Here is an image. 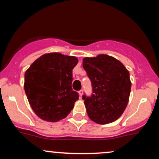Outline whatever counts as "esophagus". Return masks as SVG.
Returning a JSON list of instances; mask_svg holds the SVG:
<instances>
[{
	"mask_svg": "<svg viewBox=\"0 0 159 159\" xmlns=\"http://www.w3.org/2000/svg\"><path fill=\"white\" fill-rule=\"evenodd\" d=\"M83 93H84L83 90H81L80 91H78V94H79V96H80V97H81L82 95H83Z\"/></svg>",
	"mask_w": 159,
	"mask_h": 159,
	"instance_id": "esophagus-1",
	"label": "esophagus"
}]
</instances>
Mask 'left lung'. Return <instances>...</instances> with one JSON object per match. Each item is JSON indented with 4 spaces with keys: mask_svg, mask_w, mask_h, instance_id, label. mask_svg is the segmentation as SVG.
Wrapping results in <instances>:
<instances>
[{
    "mask_svg": "<svg viewBox=\"0 0 159 159\" xmlns=\"http://www.w3.org/2000/svg\"><path fill=\"white\" fill-rule=\"evenodd\" d=\"M83 67L93 87L90 97L83 96L87 115L98 124L114 122L129 102L132 87L129 72L120 61L107 54L84 57Z\"/></svg>",
    "mask_w": 159,
    "mask_h": 159,
    "instance_id": "8db88e82",
    "label": "left lung"
}]
</instances>
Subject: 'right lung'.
<instances>
[{
  "label": "right lung",
  "mask_w": 159,
  "mask_h": 159,
  "mask_svg": "<svg viewBox=\"0 0 159 159\" xmlns=\"http://www.w3.org/2000/svg\"><path fill=\"white\" fill-rule=\"evenodd\" d=\"M78 58L61 53L45 54L25 73V91L30 107L40 119L57 122L73 109L79 96L72 90V69Z\"/></svg>",
  "instance_id": "add662e5"
}]
</instances>
